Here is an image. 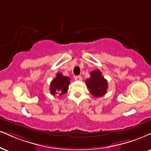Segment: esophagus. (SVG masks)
Listing matches in <instances>:
<instances>
[{
  "mask_svg": "<svg viewBox=\"0 0 151 151\" xmlns=\"http://www.w3.org/2000/svg\"><path fill=\"white\" fill-rule=\"evenodd\" d=\"M74 79H75V81H81L82 80V77L81 76H77V77H74Z\"/></svg>",
  "mask_w": 151,
  "mask_h": 151,
  "instance_id": "esophagus-1",
  "label": "esophagus"
}]
</instances>
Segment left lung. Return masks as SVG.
<instances>
[{
  "mask_svg": "<svg viewBox=\"0 0 151 151\" xmlns=\"http://www.w3.org/2000/svg\"><path fill=\"white\" fill-rule=\"evenodd\" d=\"M90 75V78L85 81L90 93L96 98L104 96L108 90V81L103 77L99 70L91 72Z\"/></svg>",
  "mask_w": 151,
  "mask_h": 151,
  "instance_id": "obj_1",
  "label": "left lung"
}]
</instances>
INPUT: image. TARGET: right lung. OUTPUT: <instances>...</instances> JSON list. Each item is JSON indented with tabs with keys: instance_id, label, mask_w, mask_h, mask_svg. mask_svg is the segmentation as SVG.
Here are the masks:
<instances>
[{
	"instance_id": "right-lung-1",
	"label": "right lung",
	"mask_w": 151,
	"mask_h": 151,
	"mask_svg": "<svg viewBox=\"0 0 151 151\" xmlns=\"http://www.w3.org/2000/svg\"><path fill=\"white\" fill-rule=\"evenodd\" d=\"M70 77L63 76L62 73L56 74V77L52 79L50 85V91L52 95L61 96L68 92L69 84L70 83Z\"/></svg>"
}]
</instances>
